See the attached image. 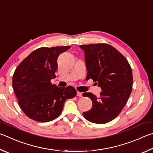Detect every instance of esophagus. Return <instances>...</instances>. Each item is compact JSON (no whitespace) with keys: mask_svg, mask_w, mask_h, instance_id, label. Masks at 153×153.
I'll list each match as a JSON object with an SVG mask.
<instances>
[{"mask_svg":"<svg viewBox=\"0 0 153 153\" xmlns=\"http://www.w3.org/2000/svg\"><path fill=\"white\" fill-rule=\"evenodd\" d=\"M76 95L78 96V97H82V93H81V92H79V91H77L76 92Z\"/></svg>","mask_w":153,"mask_h":153,"instance_id":"1","label":"esophagus"}]
</instances>
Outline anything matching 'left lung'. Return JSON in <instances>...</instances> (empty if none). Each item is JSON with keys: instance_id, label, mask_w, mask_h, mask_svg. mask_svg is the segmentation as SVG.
Instances as JSON below:
<instances>
[{"instance_id": "left-lung-1", "label": "left lung", "mask_w": 153, "mask_h": 153, "mask_svg": "<svg viewBox=\"0 0 153 153\" xmlns=\"http://www.w3.org/2000/svg\"><path fill=\"white\" fill-rule=\"evenodd\" d=\"M85 54L86 79L97 82L102 91L100 97L84 93L92 101V108L83 112L85 119L95 124L111 121L124 108L132 89L133 76L129 62L114 47L108 44L80 45Z\"/></svg>"}]
</instances>
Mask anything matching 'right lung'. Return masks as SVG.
I'll list each match as a JSON object with an SVG mask.
<instances>
[{
  "mask_svg": "<svg viewBox=\"0 0 153 153\" xmlns=\"http://www.w3.org/2000/svg\"><path fill=\"white\" fill-rule=\"evenodd\" d=\"M70 48H37L16 68L13 88L19 105L30 119L39 122L52 121L60 116L64 102L76 96L73 87H59L50 81L56 77L58 56Z\"/></svg>",
  "mask_w": 153,
  "mask_h": 153,
  "instance_id": "right-lung-1",
  "label": "right lung"
}]
</instances>
